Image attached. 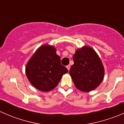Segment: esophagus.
<instances>
[{"instance_id":"1","label":"esophagus","mask_w":124,"mask_h":124,"mask_svg":"<svg viewBox=\"0 0 124 124\" xmlns=\"http://www.w3.org/2000/svg\"><path fill=\"white\" fill-rule=\"evenodd\" d=\"M67 69H68V71H69V70H70V68H71V65H68L67 66Z\"/></svg>"}]
</instances>
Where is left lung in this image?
I'll return each instance as SVG.
<instances>
[{
	"instance_id": "obj_1",
	"label": "left lung",
	"mask_w": 124,
	"mask_h": 124,
	"mask_svg": "<svg viewBox=\"0 0 124 124\" xmlns=\"http://www.w3.org/2000/svg\"><path fill=\"white\" fill-rule=\"evenodd\" d=\"M73 61L70 74L76 87L83 92L97 88L103 80L104 69L96 52L91 47H83L76 51Z\"/></svg>"
}]
</instances>
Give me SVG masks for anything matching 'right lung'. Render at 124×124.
Here are the masks:
<instances>
[{
  "mask_svg": "<svg viewBox=\"0 0 124 124\" xmlns=\"http://www.w3.org/2000/svg\"><path fill=\"white\" fill-rule=\"evenodd\" d=\"M68 70L61 63V57L53 46L38 48L26 65V74L35 87L43 92L54 89Z\"/></svg>",
  "mask_w": 124,
  "mask_h": 124,
  "instance_id": "1",
  "label": "right lung"
}]
</instances>
